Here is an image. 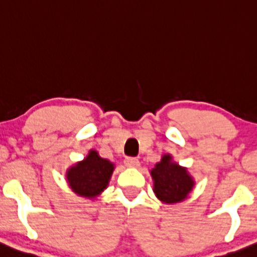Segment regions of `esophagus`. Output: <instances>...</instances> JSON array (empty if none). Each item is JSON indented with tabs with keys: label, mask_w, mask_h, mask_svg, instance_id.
Returning <instances> with one entry per match:
<instances>
[{
	"label": "esophagus",
	"mask_w": 257,
	"mask_h": 257,
	"mask_svg": "<svg viewBox=\"0 0 257 257\" xmlns=\"http://www.w3.org/2000/svg\"><path fill=\"white\" fill-rule=\"evenodd\" d=\"M124 164L125 166H128V168H139V166H140V162H139V159L134 158V157H128V158H125Z\"/></svg>",
	"instance_id": "34e87169"
}]
</instances>
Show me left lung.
Returning <instances> with one entry per match:
<instances>
[{
    "label": "left lung",
    "instance_id": "1",
    "mask_svg": "<svg viewBox=\"0 0 257 257\" xmlns=\"http://www.w3.org/2000/svg\"><path fill=\"white\" fill-rule=\"evenodd\" d=\"M153 191L164 203H177L185 200L193 190L194 179L187 169L172 162L170 154H164L162 160L151 170Z\"/></svg>",
    "mask_w": 257,
    "mask_h": 257
}]
</instances>
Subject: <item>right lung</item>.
Instances as JSON below:
<instances>
[{"instance_id": "obj_1", "label": "right lung", "mask_w": 257, "mask_h": 257, "mask_svg": "<svg viewBox=\"0 0 257 257\" xmlns=\"http://www.w3.org/2000/svg\"><path fill=\"white\" fill-rule=\"evenodd\" d=\"M113 170L115 165L112 163L99 157L97 151L91 150L82 162L67 170L66 177L74 193L94 199L106 189Z\"/></svg>"}]
</instances>
